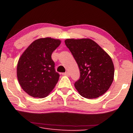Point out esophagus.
<instances>
[{
  "instance_id": "1",
  "label": "esophagus",
  "mask_w": 133,
  "mask_h": 133,
  "mask_svg": "<svg viewBox=\"0 0 133 133\" xmlns=\"http://www.w3.org/2000/svg\"><path fill=\"white\" fill-rule=\"evenodd\" d=\"M63 75H64V76H70V73H69V72H68V71H66V72H65V73H63L62 74Z\"/></svg>"
}]
</instances>
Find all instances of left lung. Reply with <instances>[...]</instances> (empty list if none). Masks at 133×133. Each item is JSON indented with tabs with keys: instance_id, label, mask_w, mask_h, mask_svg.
Masks as SVG:
<instances>
[{
	"instance_id": "obj_1",
	"label": "left lung",
	"mask_w": 133,
	"mask_h": 133,
	"mask_svg": "<svg viewBox=\"0 0 133 133\" xmlns=\"http://www.w3.org/2000/svg\"><path fill=\"white\" fill-rule=\"evenodd\" d=\"M65 44L80 70V78L75 83L79 94L86 98L104 94L114 79V67L110 56L90 39H68Z\"/></svg>"
}]
</instances>
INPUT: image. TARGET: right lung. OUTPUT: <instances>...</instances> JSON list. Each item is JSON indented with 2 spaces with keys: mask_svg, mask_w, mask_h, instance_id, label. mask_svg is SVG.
<instances>
[{
  "mask_svg": "<svg viewBox=\"0 0 133 133\" xmlns=\"http://www.w3.org/2000/svg\"><path fill=\"white\" fill-rule=\"evenodd\" d=\"M61 43L58 39L41 38L31 43L18 61L17 76L22 89L33 97L44 98L52 91L60 75L51 54Z\"/></svg>",
  "mask_w": 133,
  "mask_h": 133,
  "instance_id": "1",
  "label": "right lung"
}]
</instances>
